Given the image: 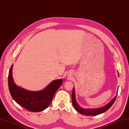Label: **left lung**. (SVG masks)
Masks as SVG:
<instances>
[{"mask_svg":"<svg viewBox=\"0 0 129 129\" xmlns=\"http://www.w3.org/2000/svg\"><path fill=\"white\" fill-rule=\"evenodd\" d=\"M72 103L75 107V109L77 111H78L79 113H80L81 114L85 115H91V116H95L99 115L102 113L106 112L109 110L110 108L112 106V105L114 103L116 99L117 95L115 96V97L113 99L110 103L106 105V106L103 107L102 108H100V109H84L80 107L78 104L77 103L75 99V89L73 88V92H72Z\"/></svg>","mask_w":129,"mask_h":129,"instance_id":"obj_1","label":"left lung"}]
</instances>
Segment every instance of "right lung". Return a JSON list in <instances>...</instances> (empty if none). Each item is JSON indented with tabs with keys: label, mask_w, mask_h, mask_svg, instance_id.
<instances>
[{
	"label": "right lung",
	"mask_w": 129,
	"mask_h": 129,
	"mask_svg": "<svg viewBox=\"0 0 129 129\" xmlns=\"http://www.w3.org/2000/svg\"><path fill=\"white\" fill-rule=\"evenodd\" d=\"M12 69L13 65L8 74L10 93L17 104L30 112H38L47 109L52 102L55 92L62 84V79L55 80L41 91L27 90L15 84L12 76Z\"/></svg>",
	"instance_id": "add662e5"
}]
</instances>
